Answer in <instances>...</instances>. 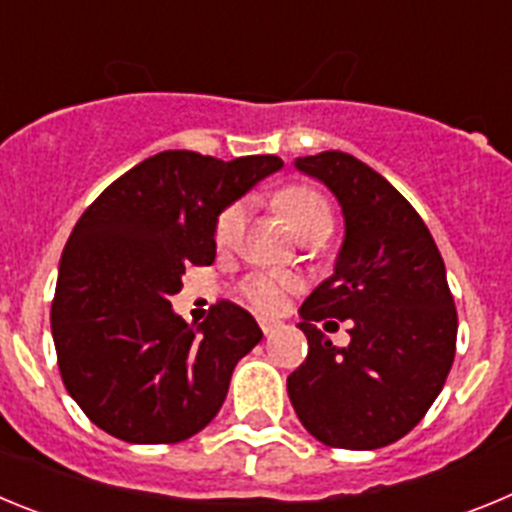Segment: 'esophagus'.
Segmentation results:
<instances>
[{
    "instance_id": "obj_1",
    "label": "esophagus",
    "mask_w": 512,
    "mask_h": 512,
    "mask_svg": "<svg viewBox=\"0 0 512 512\" xmlns=\"http://www.w3.org/2000/svg\"><path fill=\"white\" fill-rule=\"evenodd\" d=\"M259 325H261V330H264V336H271V333L279 328L277 320H266V318H261Z\"/></svg>"
}]
</instances>
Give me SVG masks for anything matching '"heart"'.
Returning a JSON list of instances; mask_svg holds the SVG:
<instances>
[{
    "label": "heart",
    "mask_w": 512,
    "mask_h": 512,
    "mask_svg": "<svg viewBox=\"0 0 512 512\" xmlns=\"http://www.w3.org/2000/svg\"><path fill=\"white\" fill-rule=\"evenodd\" d=\"M277 205L289 220V225L295 228V233L307 238V241H323L330 228H333L330 202L318 189L302 187V184L287 187L279 192ZM243 223H246V202H233L217 215L215 241L220 246L233 243L241 235ZM295 289L297 279L287 277V274H274V271H253L241 282L243 300L259 312L284 310Z\"/></svg>",
    "instance_id": "heart-1"
}]
</instances>
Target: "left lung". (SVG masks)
Returning a JSON list of instances; mask_svg holds the SVG:
<instances>
[{"instance_id":"1","label":"left lung","mask_w":512,"mask_h":512,"mask_svg":"<svg viewBox=\"0 0 512 512\" xmlns=\"http://www.w3.org/2000/svg\"><path fill=\"white\" fill-rule=\"evenodd\" d=\"M336 194L346 238L333 277L300 307L307 359L287 377L297 418L333 449H382L423 420L456 354V307L431 230L382 174L323 151L295 161ZM352 323L336 349L317 328Z\"/></svg>"}]
</instances>
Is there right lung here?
I'll use <instances>...</instances> for the list:
<instances>
[{
    "label": "right lung",
    "instance_id": "obj_1",
    "mask_svg": "<svg viewBox=\"0 0 512 512\" xmlns=\"http://www.w3.org/2000/svg\"><path fill=\"white\" fill-rule=\"evenodd\" d=\"M282 166L279 156L156 153L79 217L58 266L51 330L66 390L104 433L179 443L223 408L235 364L264 333L228 300L189 325L171 297L189 264L215 261L217 215Z\"/></svg>",
    "mask_w": 512,
    "mask_h": 512
}]
</instances>
